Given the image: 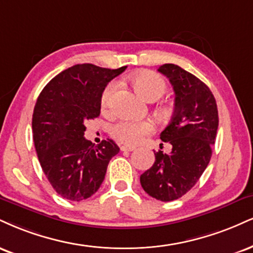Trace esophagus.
<instances>
[{
	"mask_svg": "<svg viewBox=\"0 0 253 253\" xmlns=\"http://www.w3.org/2000/svg\"><path fill=\"white\" fill-rule=\"evenodd\" d=\"M120 150L124 151V152H126V151L130 152V151H134L135 147H133V146H128V145H124V146H121Z\"/></svg>",
	"mask_w": 253,
	"mask_h": 253,
	"instance_id": "esophagus-1",
	"label": "esophagus"
}]
</instances>
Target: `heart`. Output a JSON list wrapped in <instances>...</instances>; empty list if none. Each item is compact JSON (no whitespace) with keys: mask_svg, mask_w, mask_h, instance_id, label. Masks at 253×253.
<instances>
[{"mask_svg":"<svg viewBox=\"0 0 253 253\" xmlns=\"http://www.w3.org/2000/svg\"><path fill=\"white\" fill-rule=\"evenodd\" d=\"M130 84L142 97L148 101L159 99L166 92V82L160 75L151 71H141L129 77ZM118 84L111 82L103 90L101 96V106L103 109L111 108L114 93L117 92ZM154 130V124L151 120H129L124 119L111 128V134L118 141L127 145H135L142 138Z\"/></svg>","mask_w":253,"mask_h":253,"instance_id":"heart-1","label":"heart"}]
</instances>
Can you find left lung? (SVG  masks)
I'll list each match as a JSON object with an SVG mask.
<instances>
[{
	"label": "left lung",
	"mask_w": 253,
	"mask_h": 253,
	"mask_svg": "<svg viewBox=\"0 0 253 253\" xmlns=\"http://www.w3.org/2000/svg\"><path fill=\"white\" fill-rule=\"evenodd\" d=\"M158 72L169 79L175 94L172 120L160 134L164 142L172 145V151L156 152L153 166L140 175V182L151 197L172 202L186 194L209 165L218 109L210 88L181 67L165 63Z\"/></svg>",
	"instance_id": "obj_1"
}]
</instances>
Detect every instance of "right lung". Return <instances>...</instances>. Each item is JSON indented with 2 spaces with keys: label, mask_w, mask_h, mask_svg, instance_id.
<instances>
[{
  "label": "right lung",
  "mask_w": 253,
  "mask_h": 253,
  "mask_svg": "<svg viewBox=\"0 0 253 253\" xmlns=\"http://www.w3.org/2000/svg\"><path fill=\"white\" fill-rule=\"evenodd\" d=\"M127 67L92 63L65 69L45 84L33 113V139L42 171L57 194L80 202L101 186L109 160L120 148L113 140L95 146L84 138V124L100 115L109 81Z\"/></svg>",
  "instance_id": "1"
}]
</instances>
